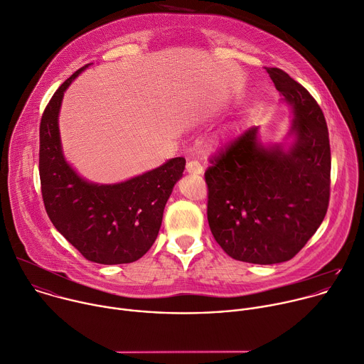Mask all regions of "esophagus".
<instances>
[{"label": "esophagus", "instance_id": "34e87169", "mask_svg": "<svg viewBox=\"0 0 364 364\" xmlns=\"http://www.w3.org/2000/svg\"><path fill=\"white\" fill-rule=\"evenodd\" d=\"M186 170L188 174H194V176H201L204 173V168L198 161H188Z\"/></svg>", "mask_w": 364, "mask_h": 364}]
</instances>
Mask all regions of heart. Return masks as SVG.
<instances>
[{"label": "heart", "mask_w": 364, "mask_h": 364, "mask_svg": "<svg viewBox=\"0 0 364 364\" xmlns=\"http://www.w3.org/2000/svg\"><path fill=\"white\" fill-rule=\"evenodd\" d=\"M223 140H224V133H223V132H221V133H217V134L213 137L211 144H213L214 147H218V146L223 143Z\"/></svg>", "instance_id": "heart-1"}]
</instances>
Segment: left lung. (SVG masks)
Returning a JSON list of instances; mask_svg holds the SVG:
<instances>
[{"label":"left lung","mask_w":364,"mask_h":364,"mask_svg":"<svg viewBox=\"0 0 364 364\" xmlns=\"http://www.w3.org/2000/svg\"><path fill=\"white\" fill-rule=\"evenodd\" d=\"M291 123L282 143L249 129L205 171L207 218L232 259L276 264L293 259L320 227L330 197V143L321 108L280 68H266Z\"/></svg>","instance_id":"8db88e82"}]
</instances>
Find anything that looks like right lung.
I'll use <instances>...</instances> for the list:
<instances>
[{
	"instance_id": "add662e5",
	"label": "right lung",
	"mask_w": 364,
	"mask_h": 364,
	"mask_svg": "<svg viewBox=\"0 0 364 364\" xmlns=\"http://www.w3.org/2000/svg\"><path fill=\"white\" fill-rule=\"evenodd\" d=\"M75 71L54 92L40 124V180L54 227L90 262L124 264L143 257L156 241L164 207L183 177L186 160L176 157L157 168L114 184L91 183L65 160L58 115Z\"/></svg>"
}]
</instances>
